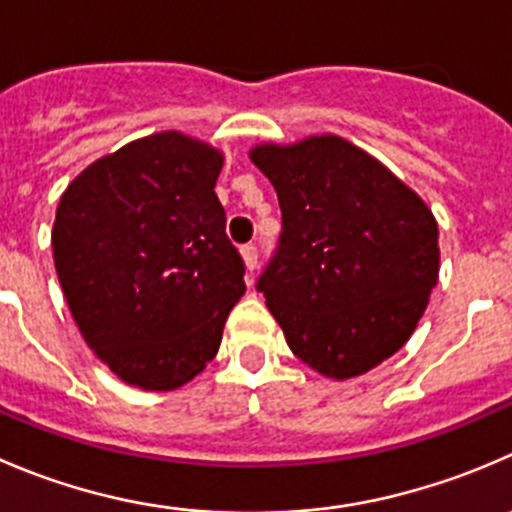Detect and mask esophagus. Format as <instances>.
<instances>
[{
    "instance_id": "1",
    "label": "esophagus",
    "mask_w": 512,
    "mask_h": 512,
    "mask_svg": "<svg viewBox=\"0 0 512 512\" xmlns=\"http://www.w3.org/2000/svg\"><path fill=\"white\" fill-rule=\"evenodd\" d=\"M242 260H245V267H247V270H255V267H257V260H260V257H257V247L255 245H245V247H242Z\"/></svg>"
}]
</instances>
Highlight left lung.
Segmentation results:
<instances>
[{
  "label": "left lung",
  "mask_w": 512,
  "mask_h": 512,
  "mask_svg": "<svg viewBox=\"0 0 512 512\" xmlns=\"http://www.w3.org/2000/svg\"><path fill=\"white\" fill-rule=\"evenodd\" d=\"M282 232L257 280L290 350L347 380L413 335L438 285V222L388 167L335 135L252 150Z\"/></svg>",
  "instance_id": "8db88e82"
}]
</instances>
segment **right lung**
Listing matches in <instances>:
<instances>
[{
  "label": "right lung",
  "instance_id": "right-lung-1",
  "mask_svg": "<svg viewBox=\"0 0 512 512\" xmlns=\"http://www.w3.org/2000/svg\"><path fill=\"white\" fill-rule=\"evenodd\" d=\"M222 155L180 132L89 165L57 207L54 267L99 360L142 390H175L217 355L245 262L215 195Z\"/></svg>",
  "mask_w": 512,
  "mask_h": 512
}]
</instances>
